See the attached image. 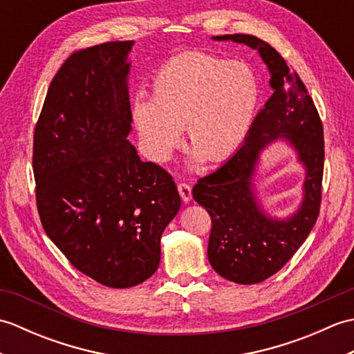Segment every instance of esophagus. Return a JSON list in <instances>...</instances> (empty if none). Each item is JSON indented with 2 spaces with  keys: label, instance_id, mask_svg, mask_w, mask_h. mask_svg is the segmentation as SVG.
Masks as SVG:
<instances>
[{
  "label": "esophagus",
  "instance_id": "esophagus-1",
  "mask_svg": "<svg viewBox=\"0 0 354 354\" xmlns=\"http://www.w3.org/2000/svg\"><path fill=\"white\" fill-rule=\"evenodd\" d=\"M178 192L181 194V198L184 202H190L192 201V187L185 183L178 184Z\"/></svg>",
  "mask_w": 354,
  "mask_h": 354
}]
</instances>
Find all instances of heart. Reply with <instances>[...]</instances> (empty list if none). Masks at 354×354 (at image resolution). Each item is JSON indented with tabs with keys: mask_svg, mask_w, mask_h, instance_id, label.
Segmentation results:
<instances>
[{
	"mask_svg": "<svg viewBox=\"0 0 354 354\" xmlns=\"http://www.w3.org/2000/svg\"><path fill=\"white\" fill-rule=\"evenodd\" d=\"M259 97V79L248 64L189 51L158 70L150 100L137 97L132 103V122L153 161L169 160L185 127L194 158L216 164L242 145Z\"/></svg>",
	"mask_w": 354,
	"mask_h": 354,
	"instance_id": "1",
	"label": "heart"
}]
</instances>
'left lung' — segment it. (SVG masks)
I'll list each match as a JSON object with an SVG mask.
<instances>
[{
	"label": "left lung",
	"instance_id": "8db88e82",
	"mask_svg": "<svg viewBox=\"0 0 354 354\" xmlns=\"http://www.w3.org/2000/svg\"><path fill=\"white\" fill-rule=\"evenodd\" d=\"M213 39L234 41L259 50L274 89L237 152L193 187L194 201L212 217L207 254L213 269L230 281L255 284L278 272L293 257L318 219L324 131L303 80L275 48L257 36L243 33ZM277 138L288 139L306 167L304 204L286 221L269 220L252 192L259 152Z\"/></svg>",
	"mask_w": 354,
	"mask_h": 354
}]
</instances>
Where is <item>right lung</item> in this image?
Returning a JSON list of instances; mask_svg holds the SVG:
<instances>
[{
    "label": "right lung",
    "mask_w": 354,
    "mask_h": 354,
    "mask_svg": "<svg viewBox=\"0 0 354 354\" xmlns=\"http://www.w3.org/2000/svg\"><path fill=\"white\" fill-rule=\"evenodd\" d=\"M133 41L82 48L53 77L33 135L41 223L82 274L132 288L160 265V240L181 198L167 170L127 141V55Z\"/></svg>",
    "instance_id": "1"
}]
</instances>
